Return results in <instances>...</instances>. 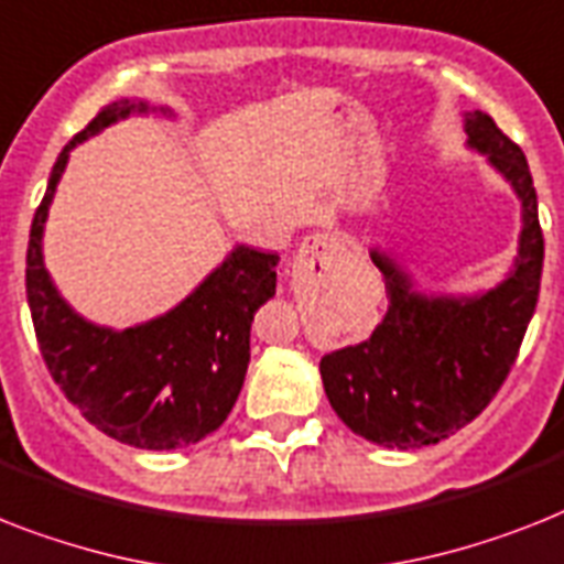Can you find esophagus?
<instances>
[{"mask_svg": "<svg viewBox=\"0 0 564 564\" xmlns=\"http://www.w3.org/2000/svg\"><path fill=\"white\" fill-rule=\"evenodd\" d=\"M341 249L338 237L327 235V231H315V235H306L304 242L297 246L295 254V269L297 272H324V269L333 263V258Z\"/></svg>", "mask_w": 564, "mask_h": 564, "instance_id": "esophagus-1", "label": "esophagus"}]
</instances>
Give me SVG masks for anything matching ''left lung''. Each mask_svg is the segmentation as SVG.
Returning a JSON list of instances; mask_svg holds the SVG:
<instances>
[{"label":"left lung","mask_w":564,"mask_h":564,"mask_svg":"<svg viewBox=\"0 0 564 564\" xmlns=\"http://www.w3.org/2000/svg\"><path fill=\"white\" fill-rule=\"evenodd\" d=\"M466 135L510 178L524 208L512 274L480 297H425L373 251L386 278V318L370 338L322 359L333 411L350 432L386 448L432 446L473 423L505 386L539 301L544 237L528 159L484 112L466 116Z\"/></svg>","instance_id":"left-lung-1"}]
</instances>
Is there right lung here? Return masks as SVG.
<instances>
[{
  "label": "right lung",
  "mask_w": 564,
  "mask_h": 564,
  "mask_svg": "<svg viewBox=\"0 0 564 564\" xmlns=\"http://www.w3.org/2000/svg\"><path fill=\"white\" fill-rule=\"evenodd\" d=\"M148 104L116 100L68 141L31 223L25 292L36 345L66 400L109 437L135 448H182L226 423L251 356V322L274 295L278 254L240 249L176 310L150 324L107 329L68 310L43 267V226L68 150Z\"/></svg>",
  "instance_id": "1"
}]
</instances>
